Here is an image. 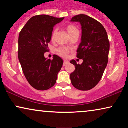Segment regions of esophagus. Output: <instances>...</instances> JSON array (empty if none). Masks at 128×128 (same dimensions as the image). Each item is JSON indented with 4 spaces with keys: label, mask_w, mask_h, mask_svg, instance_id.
<instances>
[{
    "label": "esophagus",
    "mask_w": 128,
    "mask_h": 128,
    "mask_svg": "<svg viewBox=\"0 0 128 128\" xmlns=\"http://www.w3.org/2000/svg\"><path fill=\"white\" fill-rule=\"evenodd\" d=\"M69 64V62H68V61H67V60H64V64H63V66H65L67 65V64Z\"/></svg>",
    "instance_id": "esophagus-1"
}]
</instances>
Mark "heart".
Listing matches in <instances>:
<instances>
[{
  "label": "heart",
  "instance_id": "1",
  "mask_svg": "<svg viewBox=\"0 0 128 128\" xmlns=\"http://www.w3.org/2000/svg\"><path fill=\"white\" fill-rule=\"evenodd\" d=\"M67 30H68V32H69V35L72 34L73 32H75V31H78V29L75 26H73V25L68 26L67 27ZM56 31H57V28H55L53 31V32H52V36H51L52 40H54V38H55V34H56ZM56 52L59 56H60L64 57V58H67L69 54V49L66 48V47H60V48L57 49Z\"/></svg>",
  "mask_w": 128,
  "mask_h": 128
}]
</instances>
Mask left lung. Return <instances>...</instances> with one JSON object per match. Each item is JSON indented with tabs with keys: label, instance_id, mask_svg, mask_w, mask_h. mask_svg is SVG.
<instances>
[{
	"label": "left lung",
	"instance_id": "8db88e82",
	"mask_svg": "<svg viewBox=\"0 0 128 128\" xmlns=\"http://www.w3.org/2000/svg\"><path fill=\"white\" fill-rule=\"evenodd\" d=\"M71 22L82 26V41L77 50V58L83 59L81 64L70 61L75 66L70 74L72 84L82 91L94 88L102 78L107 65L110 41L106 31L100 22L85 14L75 16Z\"/></svg>",
	"mask_w": 128,
	"mask_h": 128
}]
</instances>
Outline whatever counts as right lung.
Segmentation results:
<instances>
[{"mask_svg": "<svg viewBox=\"0 0 128 128\" xmlns=\"http://www.w3.org/2000/svg\"><path fill=\"white\" fill-rule=\"evenodd\" d=\"M64 19L48 15L32 17L21 30L18 56L22 72L30 84L38 90H46L55 84L64 61L56 55L46 59L48 44L54 27Z\"/></svg>", "mask_w": 128, "mask_h": 128, "instance_id": "right-lung-1", "label": "right lung"}]
</instances>
